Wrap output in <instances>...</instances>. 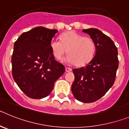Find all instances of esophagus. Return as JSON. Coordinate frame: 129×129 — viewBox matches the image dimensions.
Segmentation results:
<instances>
[{"label": "esophagus", "instance_id": "esophagus-1", "mask_svg": "<svg viewBox=\"0 0 129 129\" xmlns=\"http://www.w3.org/2000/svg\"><path fill=\"white\" fill-rule=\"evenodd\" d=\"M65 70L67 72H69L72 71V69L70 68H68V67H66L65 68Z\"/></svg>", "mask_w": 129, "mask_h": 129}]
</instances>
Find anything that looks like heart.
I'll use <instances>...</instances> for the list:
<instances>
[{"mask_svg":"<svg viewBox=\"0 0 129 129\" xmlns=\"http://www.w3.org/2000/svg\"><path fill=\"white\" fill-rule=\"evenodd\" d=\"M61 41L53 39L50 43V48L55 59L61 60L67 53L66 62L82 67L89 63L94 58L96 50L93 39L83 36L75 31H68L61 34Z\"/></svg>","mask_w":129,"mask_h":129,"instance_id":"heart-1","label":"heart"}]
</instances>
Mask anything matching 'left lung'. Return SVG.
Segmentation results:
<instances>
[{
  "label": "left lung",
  "mask_w": 129,
  "mask_h": 129,
  "mask_svg": "<svg viewBox=\"0 0 129 129\" xmlns=\"http://www.w3.org/2000/svg\"><path fill=\"white\" fill-rule=\"evenodd\" d=\"M83 31L93 39L96 50L86 66L73 69L75 79L72 92L78 101L92 103L103 97L114 83L119 65L118 48L111 39L98 29L89 28Z\"/></svg>",
  "instance_id": "obj_1"
}]
</instances>
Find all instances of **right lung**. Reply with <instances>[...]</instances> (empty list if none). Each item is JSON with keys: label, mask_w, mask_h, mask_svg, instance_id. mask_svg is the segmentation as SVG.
Returning <instances> with one entry per match:
<instances>
[{"label": "right lung", "mask_w": 129, "mask_h": 129, "mask_svg": "<svg viewBox=\"0 0 129 129\" xmlns=\"http://www.w3.org/2000/svg\"><path fill=\"white\" fill-rule=\"evenodd\" d=\"M58 31L39 26L23 33L14 44L12 76L20 90L32 99H41L52 91L65 72L55 60L50 43Z\"/></svg>", "instance_id": "1"}]
</instances>
